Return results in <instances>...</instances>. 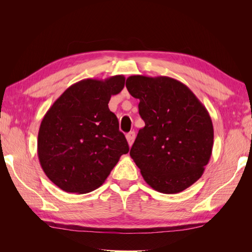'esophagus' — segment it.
I'll return each instance as SVG.
<instances>
[{
  "label": "esophagus",
  "mask_w": 252,
  "mask_h": 252,
  "mask_svg": "<svg viewBox=\"0 0 252 252\" xmlns=\"http://www.w3.org/2000/svg\"><path fill=\"white\" fill-rule=\"evenodd\" d=\"M126 139H127V142H128V145L129 146H132V144H133V142H134V139H135V132L134 131H130V132H128L127 134H126Z\"/></svg>",
  "instance_id": "obj_1"
}]
</instances>
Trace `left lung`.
<instances>
[{
    "label": "left lung",
    "mask_w": 252,
    "mask_h": 252,
    "mask_svg": "<svg viewBox=\"0 0 252 252\" xmlns=\"http://www.w3.org/2000/svg\"><path fill=\"white\" fill-rule=\"evenodd\" d=\"M126 87L140 100L145 122L131 158L151 188L166 194L183 191L202 177L212 154L207 109L185 84L169 77L131 75Z\"/></svg>",
    "instance_id": "left-lung-1"
}]
</instances>
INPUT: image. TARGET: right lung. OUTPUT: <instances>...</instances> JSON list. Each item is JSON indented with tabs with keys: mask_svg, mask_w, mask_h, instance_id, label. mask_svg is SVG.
<instances>
[{
	"mask_svg": "<svg viewBox=\"0 0 252 252\" xmlns=\"http://www.w3.org/2000/svg\"><path fill=\"white\" fill-rule=\"evenodd\" d=\"M124 85V75L82 80L68 87L44 116L37 157L60 189L78 194L94 191L129 151L116 114L108 108L111 95Z\"/></svg>",
	"mask_w": 252,
	"mask_h": 252,
	"instance_id": "obj_1",
	"label": "right lung"
}]
</instances>
